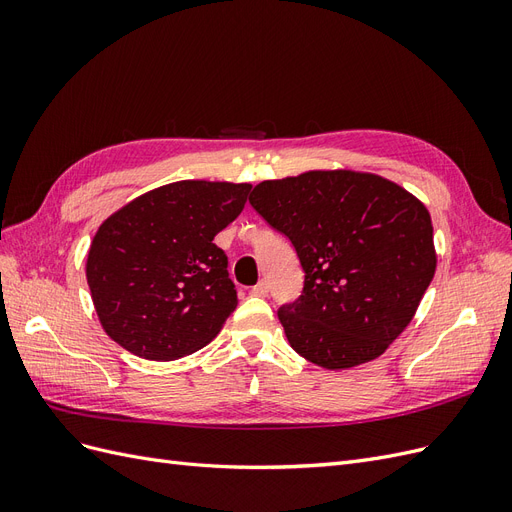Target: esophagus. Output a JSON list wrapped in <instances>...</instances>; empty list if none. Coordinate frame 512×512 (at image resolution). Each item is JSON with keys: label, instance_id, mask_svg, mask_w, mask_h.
Wrapping results in <instances>:
<instances>
[{"label": "esophagus", "instance_id": "obj_1", "mask_svg": "<svg viewBox=\"0 0 512 512\" xmlns=\"http://www.w3.org/2000/svg\"><path fill=\"white\" fill-rule=\"evenodd\" d=\"M252 294H256V297H267V294H269V282H267V280H260V282L252 288Z\"/></svg>", "mask_w": 512, "mask_h": 512}]
</instances>
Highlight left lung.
Segmentation results:
<instances>
[{
  "instance_id": "obj_1",
  "label": "left lung",
  "mask_w": 512,
  "mask_h": 512,
  "mask_svg": "<svg viewBox=\"0 0 512 512\" xmlns=\"http://www.w3.org/2000/svg\"><path fill=\"white\" fill-rule=\"evenodd\" d=\"M250 205L292 243L305 271L299 297L277 309L303 359L361 365L408 327L436 271L421 200L378 175L312 170L258 183Z\"/></svg>"
}]
</instances>
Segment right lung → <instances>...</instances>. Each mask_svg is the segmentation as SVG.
Here are the masks:
<instances>
[{
  "instance_id": "1",
  "label": "right lung",
  "mask_w": 512,
  "mask_h": 512,
  "mask_svg": "<svg viewBox=\"0 0 512 512\" xmlns=\"http://www.w3.org/2000/svg\"><path fill=\"white\" fill-rule=\"evenodd\" d=\"M250 190V183L177 181L102 222L87 284L113 342L149 361H175L218 335L237 290L213 237L243 211Z\"/></svg>"
}]
</instances>
